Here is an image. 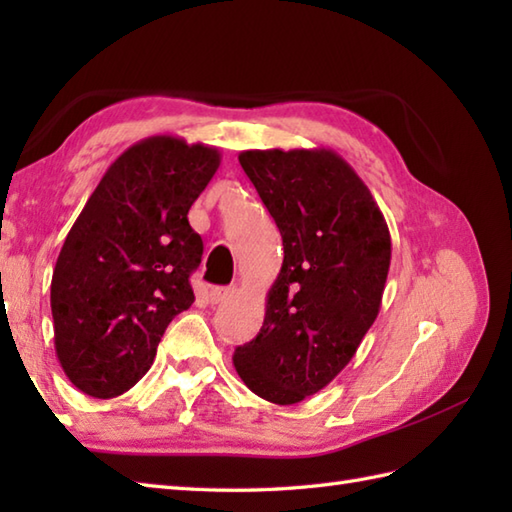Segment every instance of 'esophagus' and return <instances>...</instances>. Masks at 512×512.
<instances>
[{
	"mask_svg": "<svg viewBox=\"0 0 512 512\" xmlns=\"http://www.w3.org/2000/svg\"><path fill=\"white\" fill-rule=\"evenodd\" d=\"M233 295V288H224V286H215L209 290V301L213 303V306H217V303H224L228 297Z\"/></svg>",
	"mask_w": 512,
	"mask_h": 512,
	"instance_id": "esophagus-1",
	"label": "esophagus"
}]
</instances>
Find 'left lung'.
<instances>
[{
	"mask_svg": "<svg viewBox=\"0 0 512 512\" xmlns=\"http://www.w3.org/2000/svg\"><path fill=\"white\" fill-rule=\"evenodd\" d=\"M239 165L284 239L262 330L233 354L244 385L275 405L317 394L378 317L391 262L383 213L332 149H250Z\"/></svg>",
	"mask_w": 512,
	"mask_h": 512,
	"instance_id": "left-lung-1",
	"label": "left lung"
}]
</instances>
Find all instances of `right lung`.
<instances>
[{
	"label": "right lung",
	"mask_w": 512,
	"mask_h": 512,
	"mask_svg": "<svg viewBox=\"0 0 512 512\" xmlns=\"http://www.w3.org/2000/svg\"><path fill=\"white\" fill-rule=\"evenodd\" d=\"M220 151L176 136L132 145L105 171L65 237L50 284L54 350L92 398L132 389L171 319L195 301L189 277L202 237L189 209Z\"/></svg>",
	"instance_id": "right-lung-1"
}]
</instances>
